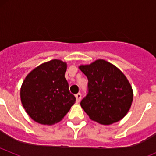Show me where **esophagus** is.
<instances>
[{
	"instance_id": "obj_1",
	"label": "esophagus",
	"mask_w": 156,
	"mask_h": 156,
	"mask_svg": "<svg viewBox=\"0 0 156 156\" xmlns=\"http://www.w3.org/2000/svg\"><path fill=\"white\" fill-rule=\"evenodd\" d=\"M76 98L77 102H80L81 100V94L80 93L76 94Z\"/></svg>"
}]
</instances>
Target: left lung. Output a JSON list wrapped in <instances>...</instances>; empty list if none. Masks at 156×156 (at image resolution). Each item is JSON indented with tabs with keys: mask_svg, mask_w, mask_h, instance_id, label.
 <instances>
[{
	"mask_svg": "<svg viewBox=\"0 0 156 156\" xmlns=\"http://www.w3.org/2000/svg\"><path fill=\"white\" fill-rule=\"evenodd\" d=\"M79 68L88 79L87 94L80 105L90 119L104 125L122 119L133 101V90L124 74L103 59Z\"/></svg>",
	"mask_w": 156,
	"mask_h": 156,
	"instance_id": "left-lung-1",
	"label": "left lung"
}]
</instances>
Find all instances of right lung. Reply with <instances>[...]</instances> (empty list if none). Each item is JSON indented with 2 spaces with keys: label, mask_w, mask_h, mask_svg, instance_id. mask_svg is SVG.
<instances>
[{
  "label": "right lung",
  "mask_w": 156,
  "mask_h": 156,
  "mask_svg": "<svg viewBox=\"0 0 156 156\" xmlns=\"http://www.w3.org/2000/svg\"><path fill=\"white\" fill-rule=\"evenodd\" d=\"M66 69V62L53 59L32 70L23 81L22 104L37 122L51 125L59 122L75 103L65 78Z\"/></svg>",
  "instance_id": "right-lung-1"
}]
</instances>
